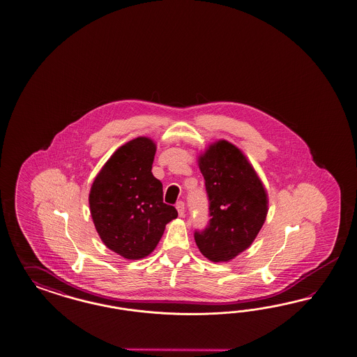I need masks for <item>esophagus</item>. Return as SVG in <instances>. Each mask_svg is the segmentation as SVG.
<instances>
[{
    "label": "esophagus",
    "instance_id": "34e87169",
    "mask_svg": "<svg viewBox=\"0 0 357 357\" xmlns=\"http://www.w3.org/2000/svg\"><path fill=\"white\" fill-rule=\"evenodd\" d=\"M176 211H178L179 216H184V213H185V206H184L183 202H178V203H176Z\"/></svg>",
    "mask_w": 357,
    "mask_h": 357
}]
</instances>
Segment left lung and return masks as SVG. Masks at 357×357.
Here are the masks:
<instances>
[{"mask_svg":"<svg viewBox=\"0 0 357 357\" xmlns=\"http://www.w3.org/2000/svg\"><path fill=\"white\" fill-rule=\"evenodd\" d=\"M206 181L209 221L195 230L200 252L212 261H229L248 249L267 216V194L242 151L225 140L200 155Z\"/></svg>","mask_w":357,"mask_h":357,"instance_id":"8db88e82","label":"left lung"}]
</instances>
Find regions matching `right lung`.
Returning <instances> with one entry per match:
<instances>
[{
	"label": "right lung",
	"instance_id": "obj_1",
	"mask_svg": "<svg viewBox=\"0 0 357 357\" xmlns=\"http://www.w3.org/2000/svg\"><path fill=\"white\" fill-rule=\"evenodd\" d=\"M155 144L137 137L115 151L98 174L89 195L98 234L126 259H141L155 249L165 227L178 216L163 203L162 183L153 176Z\"/></svg>",
	"mask_w": 357,
	"mask_h": 357
}]
</instances>
